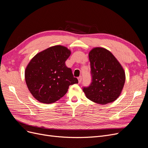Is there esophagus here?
<instances>
[{
	"label": "esophagus",
	"instance_id": "obj_1",
	"mask_svg": "<svg viewBox=\"0 0 148 148\" xmlns=\"http://www.w3.org/2000/svg\"><path fill=\"white\" fill-rule=\"evenodd\" d=\"M82 76H80V77H78V81H79V83H80L81 82H82Z\"/></svg>",
	"mask_w": 148,
	"mask_h": 148
}]
</instances>
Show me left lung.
Masks as SVG:
<instances>
[{
    "label": "left lung",
    "mask_w": 148,
    "mask_h": 148,
    "mask_svg": "<svg viewBox=\"0 0 148 148\" xmlns=\"http://www.w3.org/2000/svg\"><path fill=\"white\" fill-rule=\"evenodd\" d=\"M92 82L83 91L96 103L106 105L117 100L125 83L123 68L110 51L101 47L92 48L89 53Z\"/></svg>",
    "instance_id": "left-lung-1"
}]
</instances>
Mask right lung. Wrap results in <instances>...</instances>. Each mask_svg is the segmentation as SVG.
Listing matches in <instances>:
<instances>
[{
    "label": "right lung",
    "instance_id": "1",
    "mask_svg": "<svg viewBox=\"0 0 148 148\" xmlns=\"http://www.w3.org/2000/svg\"><path fill=\"white\" fill-rule=\"evenodd\" d=\"M71 51L62 45L49 47L33 57L25 71L32 95L42 103L56 102L65 95L69 85L78 83L65 62Z\"/></svg>",
    "mask_w": 148,
    "mask_h": 148
}]
</instances>
